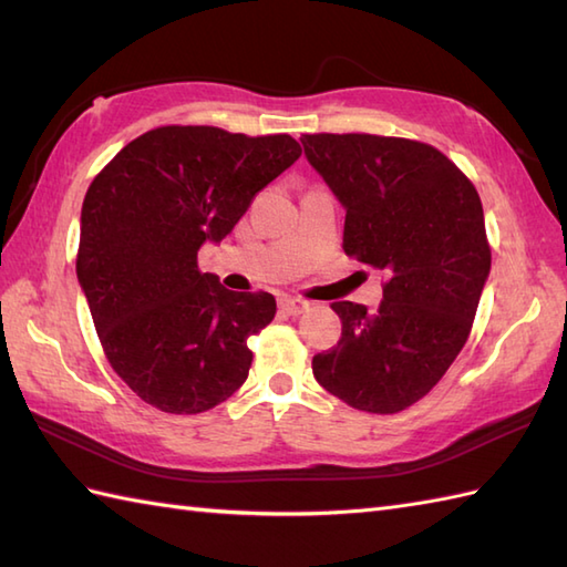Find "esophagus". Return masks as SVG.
<instances>
[{
    "label": "esophagus",
    "instance_id": "esophagus-1",
    "mask_svg": "<svg viewBox=\"0 0 567 567\" xmlns=\"http://www.w3.org/2000/svg\"><path fill=\"white\" fill-rule=\"evenodd\" d=\"M280 309L287 317H297L309 309V302L302 297H280Z\"/></svg>",
    "mask_w": 567,
    "mask_h": 567
}]
</instances>
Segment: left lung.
Masks as SVG:
<instances>
[{"label": "left lung", "instance_id": "1", "mask_svg": "<svg viewBox=\"0 0 567 567\" xmlns=\"http://www.w3.org/2000/svg\"><path fill=\"white\" fill-rule=\"evenodd\" d=\"M309 165L343 204V250L388 275L382 302H333L341 341L311 360L323 390L360 412L419 402L467 341L492 252L473 183L409 138L307 134Z\"/></svg>", "mask_w": 567, "mask_h": 567}]
</instances>
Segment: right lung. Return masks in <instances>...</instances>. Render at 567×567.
Wrapping results in <instances>:
<instances>
[{"mask_svg":"<svg viewBox=\"0 0 567 567\" xmlns=\"http://www.w3.org/2000/svg\"><path fill=\"white\" fill-rule=\"evenodd\" d=\"M302 148L287 136L161 126L134 138L82 202L78 280L114 372L167 414H199L246 382L248 336L268 292H231L197 250L234 231L252 197Z\"/></svg>","mask_w":567,"mask_h":567,"instance_id":"add662e5","label":"right lung"}]
</instances>
